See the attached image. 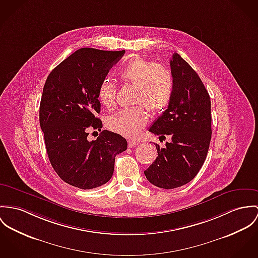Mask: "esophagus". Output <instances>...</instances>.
Masks as SVG:
<instances>
[{
  "instance_id": "34e87169",
  "label": "esophagus",
  "mask_w": 258,
  "mask_h": 258,
  "mask_svg": "<svg viewBox=\"0 0 258 258\" xmlns=\"http://www.w3.org/2000/svg\"><path fill=\"white\" fill-rule=\"evenodd\" d=\"M138 145V142L134 140H128V147L129 148H133V147H136Z\"/></svg>"
}]
</instances>
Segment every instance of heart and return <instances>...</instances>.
Masks as SVG:
<instances>
[{
    "mask_svg": "<svg viewBox=\"0 0 258 258\" xmlns=\"http://www.w3.org/2000/svg\"><path fill=\"white\" fill-rule=\"evenodd\" d=\"M124 83L136 86L134 103L140 104L124 108L108 118V128L122 136L135 138L148 123L147 108L153 114L164 111L173 93V79L170 72L160 64H154L141 58L129 61L119 72ZM116 86L104 79L98 87L97 96L107 109L115 105Z\"/></svg>",
    "mask_w": 258,
    "mask_h": 258,
    "instance_id": "heart-1",
    "label": "heart"
}]
</instances>
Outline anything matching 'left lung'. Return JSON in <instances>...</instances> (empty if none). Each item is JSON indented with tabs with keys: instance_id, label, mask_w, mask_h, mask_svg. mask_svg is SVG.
Returning <instances> with one entry per match:
<instances>
[{
	"instance_id": "obj_1",
	"label": "left lung",
	"mask_w": 258,
	"mask_h": 258,
	"mask_svg": "<svg viewBox=\"0 0 258 258\" xmlns=\"http://www.w3.org/2000/svg\"><path fill=\"white\" fill-rule=\"evenodd\" d=\"M173 93L167 109L149 129L160 138L169 136L158 157L144 171L154 185L179 187L191 181L204 164L211 141V100L201 79L177 53L169 62Z\"/></svg>"
}]
</instances>
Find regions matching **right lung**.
Returning a JSON list of instances; mask_svg holds the SVG:
<instances>
[{
	"instance_id": "add662e5",
	"label": "right lung",
	"mask_w": 258,
	"mask_h": 258,
	"mask_svg": "<svg viewBox=\"0 0 258 258\" xmlns=\"http://www.w3.org/2000/svg\"><path fill=\"white\" fill-rule=\"evenodd\" d=\"M125 50L81 48L47 77L39 107L50 164L66 183L81 189L105 184L113 174L115 157L127 149L121 135L103 130L89 141V130L100 131L97 92L109 69Z\"/></svg>"
}]
</instances>
